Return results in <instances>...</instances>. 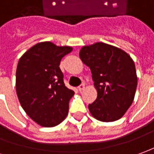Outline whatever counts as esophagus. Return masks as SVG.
<instances>
[{"label":"esophagus","instance_id":"obj_1","mask_svg":"<svg viewBox=\"0 0 154 154\" xmlns=\"http://www.w3.org/2000/svg\"><path fill=\"white\" fill-rule=\"evenodd\" d=\"M77 88H78V90L81 92V91H82L84 88H85V84H84V83H82V84H81V85L79 86Z\"/></svg>","mask_w":154,"mask_h":154}]
</instances>
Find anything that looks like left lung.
Returning <instances> with one entry per match:
<instances>
[{
	"instance_id": "obj_1",
	"label": "left lung",
	"mask_w": 154,
	"mask_h": 154,
	"mask_svg": "<svg viewBox=\"0 0 154 154\" xmlns=\"http://www.w3.org/2000/svg\"><path fill=\"white\" fill-rule=\"evenodd\" d=\"M79 56L89 66L97 99L88 109L95 119L111 122L121 119L131 105L137 86L134 61L117 47L104 43L83 46Z\"/></svg>"
}]
</instances>
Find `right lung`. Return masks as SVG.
Segmentation results:
<instances>
[{
  "label": "right lung",
  "instance_id": "right-lung-1",
  "mask_svg": "<svg viewBox=\"0 0 154 154\" xmlns=\"http://www.w3.org/2000/svg\"><path fill=\"white\" fill-rule=\"evenodd\" d=\"M72 51V47L42 42L25 52L18 61L16 89L19 102L27 115L42 126L59 125L68 114L74 91L65 86L59 66Z\"/></svg>",
  "mask_w": 154,
  "mask_h": 154
}]
</instances>
